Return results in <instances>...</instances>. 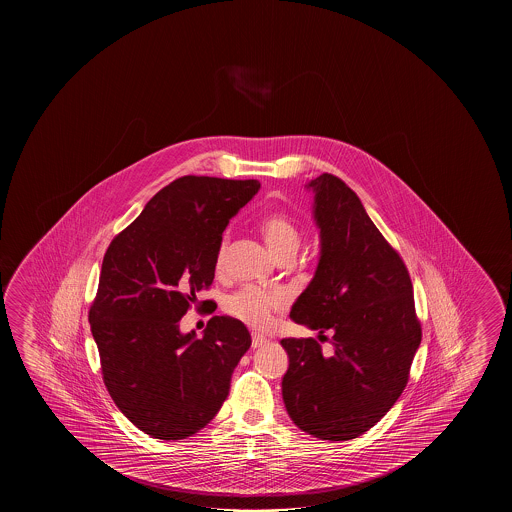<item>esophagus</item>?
<instances>
[{"label": "esophagus", "instance_id": "1", "mask_svg": "<svg viewBox=\"0 0 512 512\" xmlns=\"http://www.w3.org/2000/svg\"><path fill=\"white\" fill-rule=\"evenodd\" d=\"M269 343L268 337L260 336V334H253L252 336V348H262Z\"/></svg>", "mask_w": 512, "mask_h": 512}]
</instances>
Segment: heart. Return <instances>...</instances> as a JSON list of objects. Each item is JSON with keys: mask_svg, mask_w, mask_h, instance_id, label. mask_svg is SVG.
Here are the masks:
<instances>
[{"mask_svg": "<svg viewBox=\"0 0 512 512\" xmlns=\"http://www.w3.org/2000/svg\"><path fill=\"white\" fill-rule=\"evenodd\" d=\"M259 228L269 248L275 252L278 259L293 257L302 243V230L294 223V219L275 210L268 212L259 221ZM228 250H230V237L228 234L221 237L216 252V269L223 271L227 268ZM285 296L280 291H268L255 285H244L235 293L228 294L223 302V310L228 316L239 319L244 325L253 328H266L271 323L273 314L285 307Z\"/></svg>", "mask_w": 512, "mask_h": 512, "instance_id": "obj_1", "label": "heart"}]
</instances>
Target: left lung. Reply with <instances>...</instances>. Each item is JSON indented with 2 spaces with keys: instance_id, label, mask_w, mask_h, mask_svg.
Returning a JSON list of instances; mask_svg holds the SVG:
<instances>
[{
  "instance_id": "8db88e82",
  "label": "left lung",
  "mask_w": 512,
  "mask_h": 512,
  "mask_svg": "<svg viewBox=\"0 0 512 512\" xmlns=\"http://www.w3.org/2000/svg\"><path fill=\"white\" fill-rule=\"evenodd\" d=\"M321 235L316 275L291 318L330 341L285 337V409L310 436L348 441L386 416L409 382L421 343L412 282L400 253L336 175L309 184ZM330 329V340L324 332Z\"/></svg>"
}]
</instances>
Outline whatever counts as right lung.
Returning a JSON list of instances; mask_svg holds the SVG:
<instances>
[{"mask_svg":"<svg viewBox=\"0 0 512 512\" xmlns=\"http://www.w3.org/2000/svg\"><path fill=\"white\" fill-rule=\"evenodd\" d=\"M259 187L257 180L176 178L105 252L89 309L101 375L119 411L148 436L178 441L210 423L252 344L239 319L212 316L203 337L182 334L178 323L214 280L228 219Z\"/></svg>","mask_w":512,"mask_h":512,"instance_id":"1","label":"right lung"}]
</instances>
